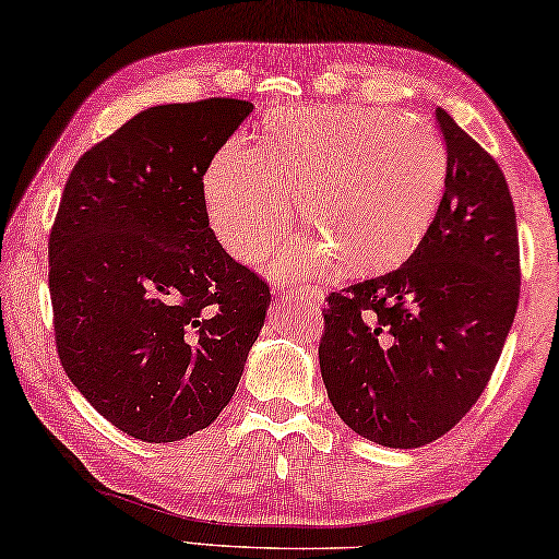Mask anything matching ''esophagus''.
<instances>
[{"mask_svg":"<svg viewBox=\"0 0 559 559\" xmlns=\"http://www.w3.org/2000/svg\"><path fill=\"white\" fill-rule=\"evenodd\" d=\"M277 297L282 301H297V299H309V301H319V297H322V292H319L317 287H280L277 289Z\"/></svg>","mask_w":559,"mask_h":559,"instance_id":"34e87169","label":"esophagus"}]
</instances>
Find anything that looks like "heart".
I'll return each instance as SVG.
<instances>
[{
    "label": "heart",
    "instance_id": "b5f03b06",
    "mask_svg": "<svg viewBox=\"0 0 559 559\" xmlns=\"http://www.w3.org/2000/svg\"><path fill=\"white\" fill-rule=\"evenodd\" d=\"M448 155L431 121L369 106L280 108L260 148L230 143L205 176L210 227L260 262L292 223V195L314 237L274 254L277 274H319L334 258L389 270L414 252L443 195Z\"/></svg>",
    "mask_w": 559,
    "mask_h": 559
}]
</instances>
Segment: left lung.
Here are the masks:
<instances>
[{
	"label": "left lung",
	"instance_id": "obj_1",
	"mask_svg": "<svg viewBox=\"0 0 559 559\" xmlns=\"http://www.w3.org/2000/svg\"><path fill=\"white\" fill-rule=\"evenodd\" d=\"M441 205L399 270L329 295L319 366L354 433L389 448L436 441L488 386L515 319V205L496 158L436 108Z\"/></svg>",
	"mask_w": 559,
	"mask_h": 559
}]
</instances>
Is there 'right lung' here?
<instances>
[{
	"label": "right lung",
	"instance_id": "obj_1",
	"mask_svg": "<svg viewBox=\"0 0 559 559\" xmlns=\"http://www.w3.org/2000/svg\"><path fill=\"white\" fill-rule=\"evenodd\" d=\"M252 108H145L81 155L63 188L49 235L59 359L100 416L145 443L213 424L267 314V282L217 242L203 182Z\"/></svg>",
	"mask_w": 559,
	"mask_h": 559
}]
</instances>
